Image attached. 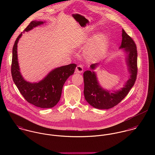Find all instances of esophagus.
Returning <instances> with one entry per match:
<instances>
[{"label": "esophagus", "mask_w": 155, "mask_h": 155, "mask_svg": "<svg viewBox=\"0 0 155 155\" xmlns=\"http://www.w3.org/2000/svg\"><path fill=\"white\" fill-rule=\"evenodd\" d=\"M84 71V67L82 65H78L76 68V72L78 73H81Z\"/></svg>", "instance_id": "1"}]
</instances>
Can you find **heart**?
<instances>
[{"label":"heart","instance_id":"heart-1","mask_svg":"<svg viewBox=\"0 0 155 155\" xmlns=\"http://www.w3.org/2000/svg\"><path fill=\"white\" fill-rule=\"evenodd\" d=\"M107 46V39L104 33L97 35L92 40L88 49V54L91 58H97L105 51Z\"/></svg>","mask_w":155,"mask_h":155}]
</instances>
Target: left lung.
<instances>
[{
	"label": "left lung",
	"instance_id": "left-lung-1",
	"mask_svg": "<svg viewBox=\"0 0 155 155\" xmlns=\"http://www.w3.org/2000/svg\"><path fill=\"white\" fill-rule=\"evenodd\" d=\"M122 40L120 49L127 53L126 62L130 76L124 87L111 92L103 88L98 83L94 71L87 70L84 73V96L89 104L98 109H109L118 104L128 94L137 79V51L133 39L122 29ZM98 64H92L90 68L94 70Z\"/></svg>",
	"mask_w": 155,
	"mask_h": 155
}]
</instances>
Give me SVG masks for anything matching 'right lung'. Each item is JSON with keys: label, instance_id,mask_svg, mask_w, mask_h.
I'll return each instance as SVG.
<instances>
[{"label": "right lung", "instance_id": "1", "mask_svg": "<svg viewBox=\"0 0 155 155\" xmlns=\"http://www.w3.org/2000/svg\"><path fill=\"white\" fill-rule=\"evenodd\" d=\"M44 22L33 21L24 32L28 31ZM22 34L17 38L12 49L11 74L13 81L27 102L41 108H52L60 101L63 85L68 78L74 73L76 64H70L54 68L38 83L26 81L20 71L17 57V44Z\"/></svg>", "mask_w": 155, "mask_h": 155}]
</instances>
